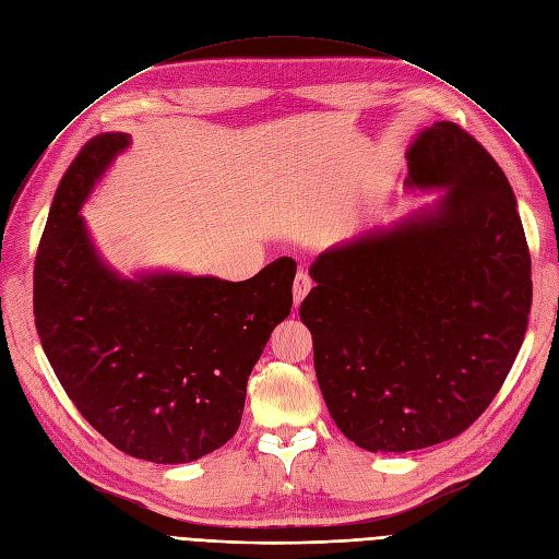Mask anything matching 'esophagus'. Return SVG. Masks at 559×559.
<instances>
[{"label":"esophagus","instance_id":"esophagus-1","mask_svg":"<svg viewBox=\"0 0 559 559\" xmlns=\"http://www.w3.org/2000/svg\"><path fill=\"white\" fill-rule=\"evenodd\" d=\"M310 288H312V277L307 275V271H298V275L294 280V302L300 305L302 298L310 294Z\"/></svg>","mask_w":559,"mask_h":559}]
</instances>
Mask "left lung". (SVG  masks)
<instances>
[{"label": "left lung", "mask_w": 559, "mask_h": 559, "mask_svg": "<svg viewBox=\"0 0 559 559\" xmlns=\"http://www.w3.org/2000/svg\"><path fill=\"white\" fill-rule=\"evenodd\" d=\"M432 210L323 252L300 319L337 428L365 451L404 453L465 432L521 352L532 259L504 170L465 129L435 122L409 152Z\"/></svg>", "instance_id": "obj_1"}]
</instances>
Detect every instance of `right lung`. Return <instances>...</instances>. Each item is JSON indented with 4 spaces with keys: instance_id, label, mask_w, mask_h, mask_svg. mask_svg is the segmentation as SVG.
I'll list each match as a JSON object with an SVG mask.
<instances>
[{
    "instance_id": "add662e5",
    "label": "right lung",
    "mask_w": 559,
    "mask_h": 559,
    "mask_svg": "<svg viewBox=\"0 0 559 559\" xmlns=\"http://www.w3.org/2000/svg\"><path fill=\"white\" fill-rule=\"evenodd\" d=\"M129 133L83 145L55 191L34 261V323L62 389L115 449L180 465L236 435L247 379L294 305L296 261L245 282L122 280L94 252L81 205Z\"/></svg>"
}]
</instances>
